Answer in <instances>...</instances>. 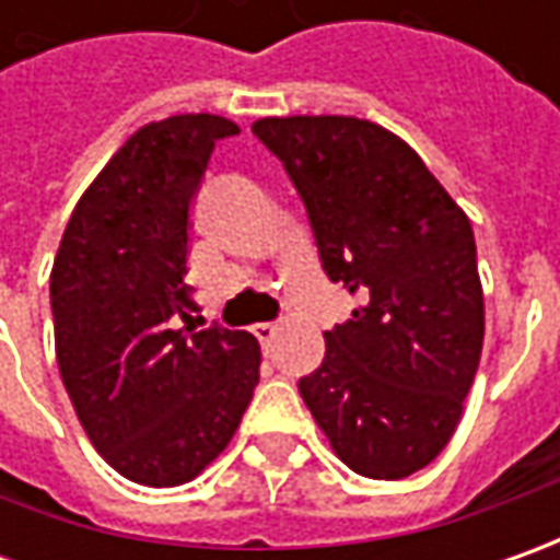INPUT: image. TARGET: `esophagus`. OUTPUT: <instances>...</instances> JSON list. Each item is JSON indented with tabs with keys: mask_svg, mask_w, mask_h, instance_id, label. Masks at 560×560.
Here are the masks:
<instances>
[{
	"mask_svg": "<svg viewBox=\"0 0 560 560\" xmlns=\"http://www.w3.org/2000/svg\"><path fill=\"white\" fill-rule=\"evenodd\" d=\"M277 334H280V327H277V324H255V336H258V342H261V346H270V342L277 339Z\"/></svg>",
	"mask_w": 560,
	"mask_h": 560,
	"instance_id": "1",
	"label": "esophagus"
}]
</instances>
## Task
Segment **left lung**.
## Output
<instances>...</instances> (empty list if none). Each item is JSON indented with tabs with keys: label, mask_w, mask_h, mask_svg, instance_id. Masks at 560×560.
<instances>
[{
	"label": "left lung",
	"mask_w": 560,
	"mask_h": 560,
	"mask_svg": "<svg viewBox=\"0 0 560 560\" xmlns=\"http://www.w3.org/2000/svg\"><path fill=\"white\" fill-rule=\"evenodd\" d=\"M252 133L302 196L324 273L361 299L299 380L361 477L401 480L452 440L483 352L474 230L396 133L342 115L261 118Z\"/></svg>",
	"instance_id": "8db88e82"
}]
</instances>
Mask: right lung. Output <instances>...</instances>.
Segmentation results:
<instances>
[{
	"label": "right lung",
	"instance_id": "1",
	"mask_svg": "<svg viewBox=\"0 0 560 560\" xmlns=\"http://www.w3.org/2000/svg\"><path fill=\"white\" fill-rule=\"evenodd\" d=\"M236 133L218 115L140 127L80 196L55 255L58 371L98 455L133 483L199 477L258 386V339L196 330L184 283L189 205L214 142Z\"/></svg>",
	"mask_w": 560,
	"mask_h": 560
}]
</instances>
